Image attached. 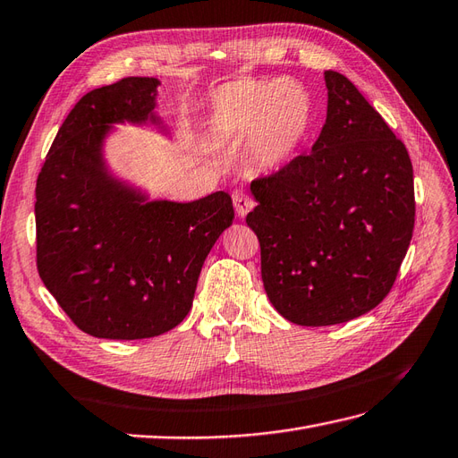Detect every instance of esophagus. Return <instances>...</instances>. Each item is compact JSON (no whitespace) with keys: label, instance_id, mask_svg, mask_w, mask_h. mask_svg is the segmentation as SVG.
I'll list each match as a JSON object with an SVG mask.
<instances>
[{"label":"esophagus","instance_id":"esophagus-1","mask_svg":"<svg viewBox=\"0 0 458 458\" xmlns=\"http://www.w3.org/2000/svg\"><path fill=\"white\" fill-rule=\"evenodd\" d=\"M232 200H233V208H236V215H238L240 218L246 216L248 212L253 208V205H255L248 191H243V189H236V191H233V193H232Z\"/></svg>","mask_w":458,"mask_h":458}]
</instances>
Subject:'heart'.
Returning a JSON list of instances; mask_svg holds the SVG:
<instances>
[{
	"mask_svg": "<svg viewBox=\"0 0 458 458\" xmlns=\"http://www.w3.org/2000/svg\"><path fill=\"white\" fill-rule=\"evenodd\" d=\"M314 123V103L302 83L240 80L220 88L208 114L218 144H250L255 164L277 169L299 152Z\"/></svg>",
	"mask_w": 458,
	"mask_h": 458,
	"instance_id": "b5f03b06",
	"label": "heart"
}]
</instances>
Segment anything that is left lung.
<instances>
[{
  "instance_id": "obj_1",
  "label": "left lung",
  "mask_w": 458,
  "mask_h": 458,
  "mask_svg": "<svg viewBox=\"0 0 458 458\" xmlns=\"http://www.w3.org/2000/svg\"><path fill=\"white\" fill-rule=\"evenodd\" d=\"M327 116L310 154L251 181L246 216L271 304L299 326H334L390 293L416 220L406 146L339 72H324Z\"/></svg>"
}]
</instances>
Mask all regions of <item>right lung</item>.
Listing matches in <instances>:
<instances>
[{
  "instance_id": "1",
  "label": "right lung",
  "mask_w": 458,
  "mask_h": 458,
  "mask_svg": "<svg viewBox=\"0 0 458 458\" xmlns=\"http://www.w3.org/2000/svg\"><path fill=\"white\" fill-rule=\"evenodd\" d=\"M156 78H123L70 111L37 179V269L81 332L144 339L183 322L210 248L233 220L216 191L150 200L114 179L101 154L113 123H154Z\"/></svg>"
}]
</instances>
